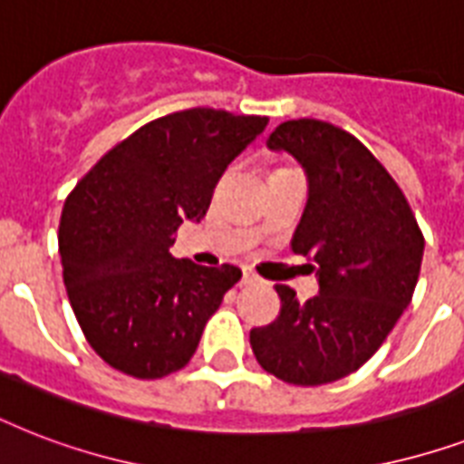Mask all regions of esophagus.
Masks as SVG:
<instances>
[{
    "label": "esophagus",
    "instance_id": "1",
    "mask_svg": "<svg viewBox=\"0 0 464 464\" xmlns=\"http://www.w3.org/2000/svg\"><path fill=\"white\" fill-rule=\"evenodd\" d=\"M257 282H260V279H257V275H255L253 269L250 267L243 269V279H240V284H243V286H250V284H257Z\"/></svg>",
    "mask_w": 464,
    "mask_h": 464
}]
</instances>
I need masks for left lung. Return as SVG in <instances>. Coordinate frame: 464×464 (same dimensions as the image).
Listing matches in <instances>:
<instances>
[{"instance_id":"left-lung-1","label":"left lung","mask_w":464,"mask_h":464,"mask_svg":"<svg viewBox=\"0 0 464 464\" xmlns=\"http://www.w3.org/2000/svg\"><path fill=\"white\" fill-rule=\"evenodd\" d=\"M267 147L296 156L308 175L291 250L315 262L320 294L301 304L294 289L275 286L282 310L250 330V346L279 381L324 385L359 371L410 305L424 233L392 175L342 127L289 120Z\"/></svg>"}]
</instances>
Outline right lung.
<instances>
[{"label": "right lung", "instance_id": "obj_1", "mask_svg": "<svg viewBox=\"0 0 464 464\" xmlns=\"http://www.w3.org/2000/svg\"><path fill=\"white\" fill-rule=\"evenodd\" d=\"M262 115L189 108L112 147L69 192L62 275L91 349L115 371L156 381L188 366L238 267L175 260L182 221H199L218 178L267 127Z\"/></svg>", "mask_w": 464, "mask_h": 464}]
</instances>
